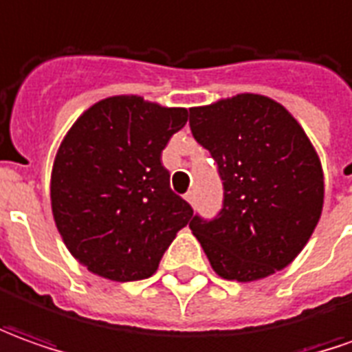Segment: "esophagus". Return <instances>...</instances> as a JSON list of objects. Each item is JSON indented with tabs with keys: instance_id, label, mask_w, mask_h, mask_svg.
Here are the masks:
<instances>
[{
	"instance_id": "obj_1",
	"label": "esophagus",
	"mask_w": 352,
	"mask_h": 352,
	"mask_svg": "<svg viewBox=\"0 0 352 352\" xmlns=\"http://www.w3.org/2000/svg\"><path fill=\"white\" fill-rule=\"evenodd\" d=\"M185 198H186V202H188V204H195V200H196L195 190H188V192L185 195Z\"/></svg>"
}]
</instances>
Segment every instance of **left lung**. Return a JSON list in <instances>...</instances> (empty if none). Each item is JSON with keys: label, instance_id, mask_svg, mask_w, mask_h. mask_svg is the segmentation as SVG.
I'll return each mask as SVG.
<instances>
[{"label": "left lung", "instance_id": "obj_1", "mask_svg": "<svg viewBox=\"0 0 352 352\" xmlns=\"http://www.w3.org/2000/svg\"><path fill=\"white\" fill-rule=\"evenodd\" d=\"M190 131L217 164L223 206L190 229L217 276L256 281L289 266L324 206V173L302 126L266 96L190 107Z\"/></svg>", "mask_w": 352, "mask_h": 352}]
</instances>
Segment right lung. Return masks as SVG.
Returning a JSON list of instances; mask_svg holds the SVG:
<instances>
[{
	"label": "right lung",
	"instance_id": "right-lung-1",
	"mask_svg": "<svg viewBox=\"0 0 352 352\" xmlns=\"http://www.w3.org/2000/svg\"><path fill=\"white\" fill-rule=\"evenodd\" d=\"M185 107L140 96L98 102L71 126L52 171V212L69 252L111 281L150 277L190 221L169 186L162 150L186 125Z\"/></svg>",
	"mask_w": 352,
	"mask_h": 352
}]
</instances>
